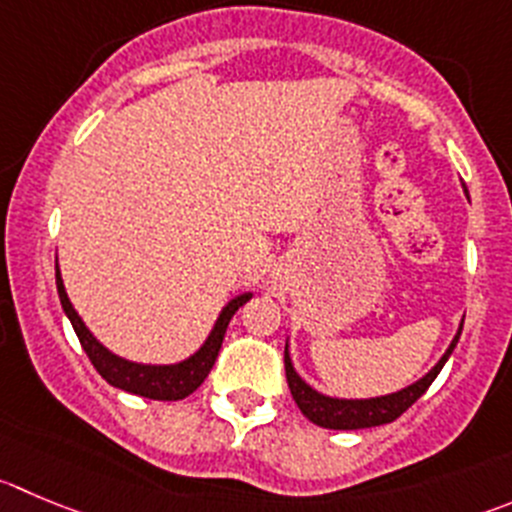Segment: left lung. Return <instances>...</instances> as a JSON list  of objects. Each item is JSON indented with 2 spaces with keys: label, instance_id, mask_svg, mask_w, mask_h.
<instances>
[{
  "label": "left lung",
  "instance_id": "left-lung-1",
  "mask_svg": "<svg viewBox=\"0 0 512 512\" xmlns=\"http://www.w3.org/2000/svg\"><path fill=\"white\" fill-rule=\"evenodd\" d=\"M462 321L460 326H457V334L452 337L450 347L445 349L440 362H437L430 372L422 374L417 382L397 389V392L382 394V397H364V399L329 397V394L319 392V389H314L311 384H306L304 379H301V374L294 369V362H291V354H289V339H286L284 367H286V382H289L291 397H294V402L299 405V410L304 412L306 420H311L319 427H326V430H364V427H379V425H387V422H394L402 412L410 410L417 399L427 392V387L435 382L440 369L445 367V362L450 359L452 349L457 347V339H460L462 334Z\"/></svg>",
  "mask_w": 512,
  "mask_h": 512
}]
</instances>
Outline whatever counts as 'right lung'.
I'll return each instance as SVG.
<instances>
[{
	"label": "right lung",
	"mask_w": 512,
	"mask_h": 512,
	"mask_svg": "<svg viewBox=\"0 0 512 512\" xmlns=\"http://www.w3.org/2000/svg\"><path fill=\"white\" fill-rule=\"evenodd\" d=\"M55 276H57V294H60V304L65 316L70 319L72 329H75L77 339H80L82 349L90 357L92 367L100 372V377L113 387L125 389L130 394H140V397L148 399H163V402H175V399H183L188 394L196 392L203 384V379L208 377V372L216 364L218 352H221L223 337H226L228 321L231 316L251 299V291H243V294L233 296L226 306L218 314L216 324H213L211 334L206 337V342L198 347V352H193L191 357L183 359V362L175 364H143L133 362V359H125L120 354L110 352L95 334L90 332L82 321V316L77 314L75 306H72L70 296L65 291V281H62L60 266L55 264Z\"/></svg>",
	"instance_id": "right-lung-1"
}]
</instances>
